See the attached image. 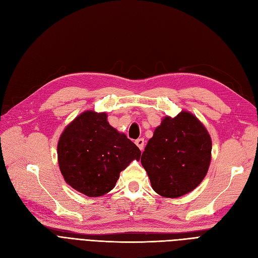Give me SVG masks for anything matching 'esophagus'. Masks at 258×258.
<instances>
[{
    "mask_svg": "<svg viewBox=\"0 0 258 258\" xmlns=\"http://www.w3.org/2000/svg\"><path fill=\"white\" fill-rule=\"evenodd\" d=\"M136 144H137V146L140 148V150L143 151V148H144V139L140 138V139L136 140Z\"/></svg>",
    "mask_w": 258,
    "mask_h": 258,
    "instance_id": "34e87169",
    "label": "esophagus"
}]
</instances>
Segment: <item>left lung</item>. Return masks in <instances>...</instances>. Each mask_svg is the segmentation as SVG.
I'll return each mask as SVG.
<instances>
[{"instance_id":"8db88e82","label":"left lung","mask_w":258,"mask_h":258,"mask_svg":"<svg viewBox=\"0 0 258 258\" xmlns=\"http://www.w3.org/2000/svg\"><path fill=\"white\" fill-rule=\"evenodd\" d=\"M212 140L205 124L188 111L165 116L148 140L141 162L153 189L166 198L192 191L208 173Z\"/></svg>"}]
</instances>
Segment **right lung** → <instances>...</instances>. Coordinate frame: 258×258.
<instances>
[{
    "instance_id": "1",
    "label": "right lung",
    "mask_w": 258,
    "mask_h": 258,
    "mask_svg": "<svg viewBox=\"0 0 258 258\" xmlns=\"http://www.w3.org/2000/svg\"><path fill=\"white\" fill-rule=\"evenodd\" d=\"M58 163L64 181L88 197L111 191L119 173L141 151L107 121L105 112L85 111L74 118L59 138Z\"/></svg>"
}]
</instances>
